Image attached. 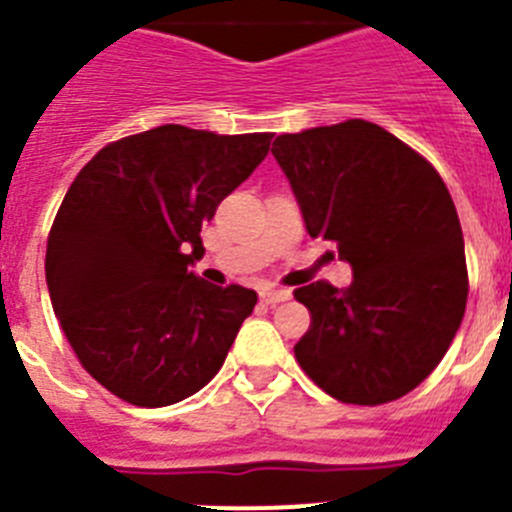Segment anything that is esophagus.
<instances>
[{
    "label": "esophagus",
    "instance_id": "obj_1",
    "mask_svg": "<svg viewBox=\"0 0 512 512\" xmlns=\"http://www.w3.org/2000/svg\"><path fill=\"white\" fill-rule=\"evenodd\" d=\"M289 297H292V292H289V289H279V287H266L264 292H261V300H264L266 305H274V302H287Z\"/></svg>",
    "mask_w": 512,
    "mask_h": 512
}]
</instances>
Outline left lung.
<instances>
[{
  "label": "left lung",
  "mask_w": 512,
  "mask_h": 512,
  "mask_svg": "<svg viewBox=\"0 0 512 512\" xmlns=\"http://www.w3.org/2000/svg\"><path fill=\"white\" fill-rule=\"evenodd\" d=\"M271 153L310 238L338 246L354 282L295 292L310 330L307 377L341 402L382 405L415 390L449 351L467 310L464 235L438 171L366 120L279 135Z\"/></svg>",
  "instance_id": "8db88e82"
}]
</instances>
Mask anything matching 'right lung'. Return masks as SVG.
<instances>
[{"label": "right lung", "instance_id": "1", "mask_svg": "<svg viewBox=\"0 0 512 512\" xmlns=\"http://www.w3.org/2000/svg\"><path fill=\"white\" fill-rule=\"evenodd\" d=\"M269 143L161 125L104 146L63 197L45 251L53 312L81 366L120 400L164 408L220 372L259 297L192 266L202 225Z\"/></svg>", "mask_w": 512, "mask_h": 512}]
</instances>
